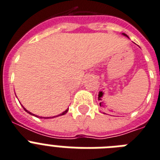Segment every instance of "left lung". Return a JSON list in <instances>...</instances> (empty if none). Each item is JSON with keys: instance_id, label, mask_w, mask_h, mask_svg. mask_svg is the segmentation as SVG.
Returning <instances> with one entry per match:
<instances>
[{"instance_id": "obj_1", "label": "left lung", "mask_w": 160, "mask_h": 160, "mask_svg": "<svg viewBox=\"0 0 160 160\" xmlns=\"http://www.w3.org/2000/svg\"><path fill=\"white\" fill-rule=\"evenodd\" d=\"M123 35H124V36H126V37H128V36H127V35L126 34V33H123Z\"/></svg>"}]
</instances>
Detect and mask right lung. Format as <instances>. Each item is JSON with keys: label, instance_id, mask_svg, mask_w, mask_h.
Here are the masks:
<instances>
[{"label": "right lung", "instance_id": "1", "mask_svg": "<svg viewBox=\"0 0 160 160\" xmlns=\"http://www.w3.org/2000/svg\"><path fill=\"white\" fill-rule=\"evenodd\" d=\"M23 108H24V107H23ZM24 110H25V111H26V112H28V113H29V114H32V115H34V114H33V113H31L30 112H28V110H26V109H25V108H24ZM67 112H68V108H67V110H66V111H65V112H62V113L59 114V115H58V116H62V115H64V114H66V113H67ZM58 116H57V117H58ZM36 117H38V116H36ZM52 118H54V117H52ZM40 118H45V119H46V118H42V117H40Z\"/></svg>", "mask_w": 160, "mask_h": 160}]
</instances>
